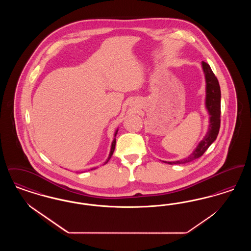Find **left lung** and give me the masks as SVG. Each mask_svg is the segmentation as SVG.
Returning <instances> with one entry per match:
<instances>
[{
    "mask_svg": "<svg viewBox=\"0 0 251 251\" xmlns=\"http://www.w3.org/2000/svg\"><path fill=\"white\" fill-rule=\"evenodd\" d=\"M203 73L205 77L206 84V97H205V107L209 114V127L202 140L197 146V148L193 151L190 155L178 161L165 162L169 165H179L185 164L188 162L194 161L201 156L208 150V148L213 144L218 135L220 128V109H221V91L217 78L215 77L211 67L205 63L201 62Z\"/></svg>",
    "mask_w": 251,
    "mask_h": 251,
    "instance_id": "left-lung-1",
    "label": "left lung"
}]
</instances>
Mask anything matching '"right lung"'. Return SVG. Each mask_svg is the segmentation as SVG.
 I'll use <instances>...</instances> for the list:
<instances>
[{
  "label": "right lung",
  "mask_w": 251,
  "mask_h": 251,
  "mask_svg": "<svg viewBox=\"0 0 251 251\" xmlns=\"http://www.w3.org/2000/svg\"><path fill=\"white\" fill-rule=\"evenodd\" d=\"M118 131H119V129H117L116 131H115V135H114V140H113V142H112V145H111V150H110V153H109V156H108L107 159H106V161L104 162V165L105 164H107L108 161L111 159V157L113 155V153H114V151H115V148H116V136H117V134H118ZM92 169H95V167L94 168H91V170Z\"/></svg>",
  "instance_id": "right-lung-1"
}]
</instances>
